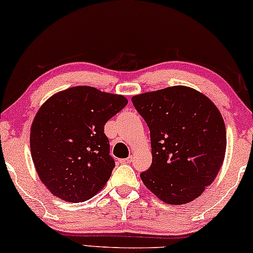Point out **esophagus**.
Here are the masks:
<instances>
[{
    "instance_id": "34e87169",
    "label": "esophagus",
    "mask_w": 253,
    "mask_h": 253,
    "mask_svg": "<svg viewBox=\"0 0 253 253\" xmlns=\"http://www.w3.org/2000/svg\"><path fill=\"white\" fill-rule=\"evenodd\" d=\"M120 162L121 164H131V162H132V157H129L126 159H121Z\"/></svg>"
}]
</instances>
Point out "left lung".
<instances>
[{"mask_svg": "<svg viewBox=\"0 0 253 253\" xmlns=\"http://www.w3.org/2000/svg\"><path fill=\"white\" fill-rule=\"evenodd\" d=\"M151 132L152 165L140 177L162 202H192L212 184L226 153V126L215 105L186 86L132 96Z\"/></svg>", "mask_w": 253, "mask_h": 253, "instance_id": "1", "label": "left lung"}]
</instances>
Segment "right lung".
<instances>
[{"mask_svg": "<svg viewBox=\"0 0 253 253\" xmlns=\"http://www.w3.org/2000/svg\"><path fill=\"white\" fill-rule=\"evenodd\" d=\"M126 103L123 95L76 86L40 107L31 126V154L41 182L54 196L85 202L106 185L115 161L105 124Z\"/></svg>", "mask_w": 253, "mask_h": 253, "instance_id": "obj_1", "label": "right lung"}]
</instances>
